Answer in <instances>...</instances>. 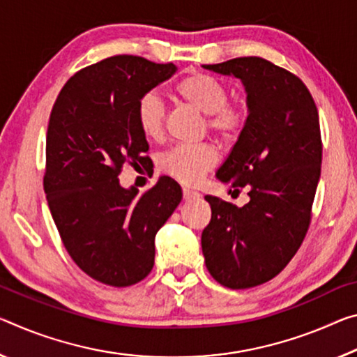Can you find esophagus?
<instances>
[{
	"label": "esophagus",
	"mask_w": 357,
	"mask_h": 357,
	"mask_svg": "<svg viewBox=\"0 0 357 357\" xmlns=\"http://www.w3.org/2000/svg\"><path fill=\"white\" fill-rule=\"evenodd\" d=\"M183 197H184V200H188V202L189 200H195V199H200V192L184 188L183 189Z\"/></svg>",
	"instance_id": "esophagus-1"
}]
</instances>
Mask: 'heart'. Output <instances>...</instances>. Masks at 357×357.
Segmentation results:
<instances>
[{"label": "heart", "mask_w": 357, "mask_h": 357, "mask_svg": "<svg viewBox=\"0 0 357 357\" xmlns=\"http://www.w3.org/2000/svg\"><path fill=\"white\" fill-rule=\"evenodd\" d=\"M173 92L189 106L206 114V128L222 143H231L246 123V109L238 101H231L225 84L216 76L192 71L174 84ZM138 128L146 138L158 139L163 132L165 107L154 92L141 95L135 109ZM218 160L211 143L179 144L158 158V168L167 176L183 184H197Z\"/></svg>", "instance_id": "obj_1"}]
</instances>
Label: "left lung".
Returning a JSON list of instances; mask_svg holds the SVG:
<instances>
[{"mask_svg":"<svg viewBox=\"0 0 357 357\" xmlns=\"http://www.w3.org/2000/svg\"><path fill=\"white\" fill-rule=\"evenodd\" d=\"M245 84L248 114L216 178L250 202L206 195L211 220L202 234L206 268L219 284L248 289L275 278L301 248L321 176L319 117L307 86L262 56L203 65Z\"/></svg>","mask_w":357,"mask_h":357,"instance_id":"8db88e82","label":"left lung"}]
</instances>
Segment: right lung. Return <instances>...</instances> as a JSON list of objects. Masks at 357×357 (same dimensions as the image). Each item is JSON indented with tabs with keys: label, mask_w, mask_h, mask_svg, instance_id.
Returning a JSON list of instances; mask_svg holds the SVG:
<instances>
[{
	"label": "right lung",
	"mask_w": 357,
	"mask_h": 357,
	"mask_svg": "<svg viewBox=\"0 0 357 357\" xmlns=\"http://www.w3.org/2000/svg\"><path fill=\"white\" fill-rule=\"evenodd\" d=\"M174 71L173 63L143 56H109L68 79L50 112L49 209L75 264L107 286H132L149 275L155 234L183 197L168 176L141 195L119 184L126 163L139 167L149 158L135 119L138 100Z\"/></svg>",
	"instance_id": "1"
}]
</instances>
